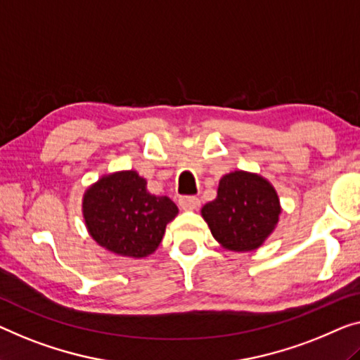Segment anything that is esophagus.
<instances>
[{"label": "esophagus", "instance_id": "34e87169", "mask_svg": "<svg viewBox=\"0 0 360 360\" xmlns=\"http://www.w3.org/2000/svg\"><path fill=\"white\" fill-rule=\"evenodd\" d=\"M200 200L195 195H184L179 198V205L184 208V210H194V208L198 207Z\"/></svg>", "mask_w": 360, "mask_h": 360}]
</instances>
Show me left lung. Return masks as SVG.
I'll return each mask as SVG.
<instances>
[{
  "label": "left lung",
  "mask_w": 360,
  "mask_h": 360,
  "mask_svg": "<svg viewBox=\"0 0 360 360\" xmlns=\"http://www.w3.org/2000/svg\"><path fill=\"white\" fill-rule=\"evenodd\" d=\"M280 213V200L270 182L245 171L223 176L217 198L202 208L213 238L234 252L260 248L275 229Z\"/></svg>",
  "instance_id": "1"
}]
</instances>
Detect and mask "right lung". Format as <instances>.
Listing matches in <instances>:
<instances>
[{
    "instance_id": "right-lung-1",
    "label": "right lung",
    "mask_w": 360,
    "mask_h": 360,
    "mask_svg": "<svg viewBox=\"0 0 360 360\" xmlns=\"http://www.w3.org/2000/svg\"><path fill=\"white\" fill-rule=\"evenodd\" d=\"M84 219L101 248L141 259L155 252L178 207L166 195H152L136 171L108 174L84 195Z\"/></svg>"
}]
</instances>
